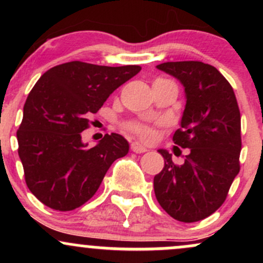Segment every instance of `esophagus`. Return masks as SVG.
<instances>
[{
	"mask_svg": "<svg viewBox=\"0 0 263 263\" xmlns=\"http://www.w3.org/2000/svg\"><path fill=\"white\" fill-rule=\"evenodd\" d=\"M131 151H134L135 153H144V152H147L148 149H147L144 146H142L140 142H132Z\"/></svg>",
	"mask_w": 263,
	"mask_h": 263,
	"instance_id": "1",
	"label": "esophagus"
}]
</instances>
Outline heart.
I'll use <instances>...</instances> for the list:
<instances>
[{"instance_id": "obj_1", "label": "heart", "mask_w": 263, "mask_h": 263, "mask_svg": "<svg viewBox=\"0 0 263 263\" xmlns=\"http://www.w3.org/2000/svg\"><path fill=\"white\" fill-rule=\"evenodd\" d=\"M127 128L129 131L135 132L136 135H138L142 140L144 141H149L151 138L153 137V129L147 125H142V123L138 122H134V123H129L127 126Z\"/></svg>"}]
</instances>
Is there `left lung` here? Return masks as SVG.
I'll return each mask as SVG.
<instances>
[{"label":"left lung","mask_w":263,"mask_h":263,"mask_svg":"<svg viewBox=\"0 0 263 263\" xmlns=\"http://www.w3.org/2000/svg\"><path fill=\"white\" fill-rule=\"evenodd\" d=\"M157 69L182 83L186 104L173 142L189 148L182 165L158 149L164 167L153 180L161 206L173 219L195 222L215 213L240 172L241 116L232 86L213 65L167 62Z\"/></svg>","instance_id":"obj_1"}]
</instances>
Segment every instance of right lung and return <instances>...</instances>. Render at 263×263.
Masks as SVG:
<instances>
[{"label":"right lung","instance_id":"obj_1","mask_svg":"<svg viewBox=\"0 0 263 263\" xmlns=\"http://www.w3.org/2000/svg\"><path fill=\"white\" fill-rule=\"evenodd\" d=\"M140 65L104 66L69 62L39 78L27 98L17 131L27 186L54 210L85 204L117 158L128 153L121 135H105L87 148L81 132L115 90L140 73Z\"/></svg>","mask_w":263,"mask_h":263}]
</instances>
